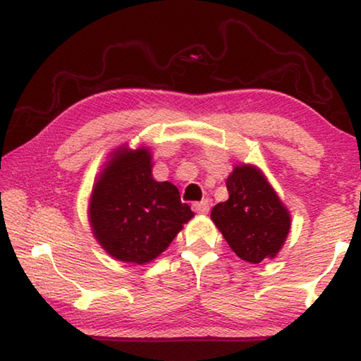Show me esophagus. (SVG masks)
Segmentation results:
<instances>
[{"label":"esophagus","mask_w":361,"mask_h":361,"mask_svg":"<svg viewBox=\"0 0 361 361\" xmlns=\"http://www.w3.org/2000/svg\"><path fill=\"white\" fill-rule=\"evenodd\" d=\"M192 208L195 212H198V214H208L209 202L208 200H203V202H200V203H193Z\"/></svg>","instance_id":"34e87169"}]
</instances>
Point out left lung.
Segmentation results:
<instances>
[{
	"mask_svg": "<svg viewBox=\"0 0 361 361\" xmlns=\"http://www.w3.org/2000/svg\"><path fill=\"white\" fill-rule=\"evenodd\" d=\"M228 200L217 203L211 219L245 262L259 264L274 259L285 245L291 214L254 164H236L227 177Z\"/></svg>",
	"mask_w": 361,
	"mask_h": 361,
	"instance_id": "obj_1",
	"label": "left lung"
}]
</instances>
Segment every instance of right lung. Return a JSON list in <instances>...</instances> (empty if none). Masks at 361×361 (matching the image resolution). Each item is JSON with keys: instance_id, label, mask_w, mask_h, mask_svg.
I'll return each instance as SVG.
<instances>
[{"instance_id": "1", "label": "right lung", "mask_w": 361, "mask_h": 361, "mask_svg": "<svg viewBox=\"0 0 361 361\" xmlns=\"http://www.w3.org/2000/svg\"><path fill=\"white\" fill-rule=\"evenodd\" d=\"M152 166L149 147L125 144L110 153L92 185L87 219L94 238L116 261L152 262L195 216L176 185L153 179Z\"/></svg>"}]
</instances>
